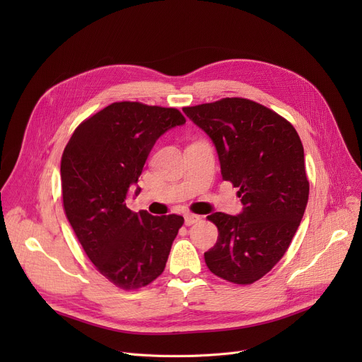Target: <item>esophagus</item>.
Masks as SVG:
<instances>
[{
	"mask_svg": "<svg viewBox=\"0 0 362 362\" xmlns=\"http://www.w3.org/2000/svg\"><path fill=\"white\" fill-rule=\"evenodd\" d=\"M201 220V216H197V214H186L185 216V224L186 226H192L195 223H198Z\"/></svg>",
	"mask_w": 362,
	"mask_h": 362,
	"instance_id": "1",
	"label": "esophagus"
}]
</instances>
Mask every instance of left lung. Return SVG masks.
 <instances>
[{
  "instance_id": "1",
  "label": "left lung",
  "mask_w": 362,
  "mask_h": 362,
  "mask_svg": "<svg viewBox=\"0 0 362 362\" xmlns=\"http://www.w3.org/2000/svg\"><path fill=\"white\" fill-rule=\"evenodd\" d=\"M211 138L224 180L238 187V216H208L218 238L206 267L236 284H251L281 259L305 213L310 182L295 127L273 110L245 98L183 108Z\"/></svg>"
}]
</instances>
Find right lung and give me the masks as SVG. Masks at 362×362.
<instances>
[{
    "label": "right lung",
    "mask_w": 362,
    "mask_h": 362,
    "mask_svg": "<svg viewBox=\"0 0 362 362\" xmlns=\"http://www.w3.org/2000/svg\"><path fill=\"white\" fill-rule=\"evenodd\" d=\"M185 123L176 108L112 103L76 127L64 148L66 217L88 258L120 289L144 288L164 272L183 224L176 214L133 213L126 198L157 139Z\"/></svg>",
    "instance_id": "obj_1"
}]
</instances>
